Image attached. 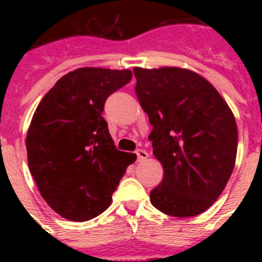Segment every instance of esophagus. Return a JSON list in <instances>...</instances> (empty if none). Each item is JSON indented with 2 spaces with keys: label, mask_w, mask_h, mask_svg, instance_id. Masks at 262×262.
Returning <instances> with one entry per match:
<instances>
[{
  "label": "esophagus",
  "mask_w": 262,
  "mask_h": 262,
  "mask_svg": "<svg viewBox=\"0 0 262 262\" xmlns=\"http://www.w3.org/2000/svg\"><path fill=\"white\" fill-rule=\"evenodd\" d=\"M136 155H137V160L139 162H143V160H145L148 158V152L144 151V149H137Z\"/></svg>",
  "instance_id": "34e87169"
}]
</instances>
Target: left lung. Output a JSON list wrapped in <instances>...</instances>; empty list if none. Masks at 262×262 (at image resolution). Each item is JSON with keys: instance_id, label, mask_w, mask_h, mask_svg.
I'll return each instance as SVG.
<instances>
[{"instance_id": "1", "label": "left lung", "mask_w": 262, "mask_h": 262, "mask_svg": "<svg viewBox=\"0 0 262 262\" xmlns=\"http://www.w3.org/2000/svg\"><path fill=\"white\" fill-rule=\"evenodd\" d=\"M136 95L148 114L154 155L163 166L152 205L166 215L203 213L222 194L235 166L232 111L208 80L182 68L133 69Z\"/></svg>"}]
</instances>
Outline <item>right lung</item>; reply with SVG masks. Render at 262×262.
<instances>
[{"label":"right lung","instance_id":"add662e5","mask_svg":"<svg viewBox=\"0 0 262 262\" xmlns=\"http://www.w3.org/2000/svg\"><path fill=\"white\" fill-rule=\"evenodd\" d=\"M132 72L80 68L55 83L27 132L28 167L51 209L72 222L104 212L136 155L118 151L102 117L104 102Z\"/></svg>","mask_w":262,"mask_h":262}]
</instances>
